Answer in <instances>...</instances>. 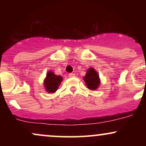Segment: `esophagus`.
Here are the masks:
<instances>
[{
    "instance_id": "34e87169",
    "label": "esophagus",
    "mask_w": 146,
    "mask_h": 146,
    "mask_svg": "<svg viewBox=\"0 0 146 146\" xmlns=\"http://www.w3.org/2000/svg\"><path fill=\"white\" fill-rule=\"evenodd\" d=\"M75 74H74V73H70L69 74V77L70 78H73V77H75Z\"/></svg>"
}]
</instances>
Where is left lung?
Instances as JSON below:
<instances>
[{"mask_svg":"<svg viewBox=\"0 0 146 146\" xmlns=\"http://www.w3.org/2000/svg\"><path fill=\"white\" fill-rule=\"evenodd\" d=\"M87 88L91 90H97L100 85V78L98 72L93 68H89L83 78Z\"/></svg>","mask_w":146,"mask_h":146,"instance_id":"8db88e82","label":"left lung"}]
</instances>
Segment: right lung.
<instances>
[{"instance_id":"add662e5","label":"right lung","mask_w":146,"mask_h":146,"mask_svg":"<svg viewBox=\"0 0 146 146\" xmlns=\"http://www.w3.org/2000/svg\"><path fill=\"white\" fill-rule=\"evenodd\" d=\"M62 80V76L56 75L52 71H48L44 80L45 90L48 93H55L58 90Z\"/></svg>"}]
</instances>
